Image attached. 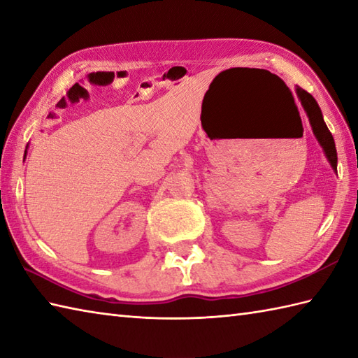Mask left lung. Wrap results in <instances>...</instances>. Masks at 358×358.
I'll list each match as a JSON object with an SVG mask.
<instances>
[{
  "mask_svg": "<svg viewBox=\"0 0 358 358\" xmlns=\"http://www.w3.org/2000/svg\"><path fill=\"white\" fill-rule=\"evenodd\" d=\"M295 92L299 95V100L301 101L303 109H305L306 115L309 118L310 127H313L314 136L317 138L318 144H320L326 158L334 169V172H337V149H336V143H334L332 134L329 132L328 126H326L324 120H323V113L320 106L317 104L315 98L308 94L306 90H303L301 87H295Z\"/></svg>",
  "mask_w": 358,
  "mask_h": 358,
  "instance_id": "1",
  "label": "left lung"
}]
</instances>
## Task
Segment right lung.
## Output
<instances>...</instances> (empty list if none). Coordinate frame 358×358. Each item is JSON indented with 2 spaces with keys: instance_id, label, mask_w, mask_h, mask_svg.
I'll return each instance as SVG.
<instances>
[{
  "instance_id": "obj_1",
  "label": "right lung",
  "mask_w": 358,
  "mask_h": 358,
  "mask_svg": "<svg viewBox=\"0 0 358 358\" xmlns=\"http://www.w3.org/2000/svg\"><path fill=\"white\" fill-rule=\"evenodd\" d=\"M27 146H29V144H27ZM26 149H27V148H26ZM24 158H26V155H24Z\"/></svg>"
}]
</instances>
